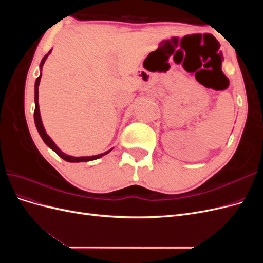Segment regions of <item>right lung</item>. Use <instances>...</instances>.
<instances>
[{"label":"right lung","mask_w":263,"mask_h":263,"mask_svg":"<svg viewBox=\"0 0 263 263\" xmlns=\"http://www.w3.org/2000/svg\"><path fill=\"white\" fill-rule=\"evenodd\" d=\"M51 52V50L47 53L45 57L43 58L42 62H41V66H39V68H41V70L43 69V66L44 63L47 59V57H48L49 53ZM41 78H42V73L39 74V77L36 79V82H35V112H34V119H35V125H36V128L39 133V135H41V137L43 138L45 144L48 146L50 149H52L55 154H57L59 157H61L63 160H66L68 162H86V161H92V160H97V159L105 156L107 154H109L110 151L113 150L109 149L107 151H105V153L103 154H100V155H95V156H89V157H73V156H69V155H66L65 153H62V151L55 146V144L53 142V140L47 135L45 128H44V125H43V122H42V117H41V113H39V103H38V86H39V82H41Z\"/></svg>","instance_id":"1"}]
</instances>
